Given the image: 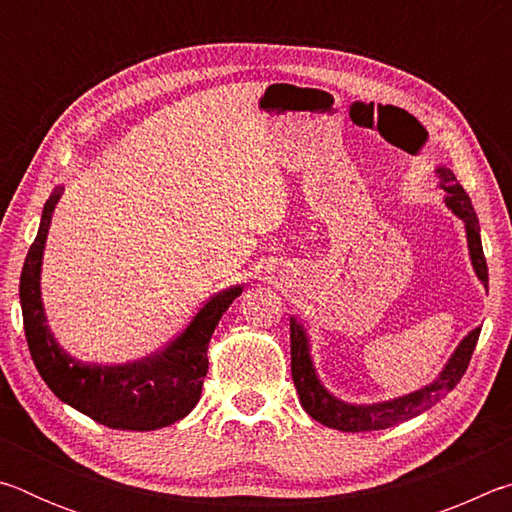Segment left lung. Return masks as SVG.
Returning <instances> with one entry per match:
<instances>
[{"label":"left lung","mask_w":512,"mask_h":512,"mask_svg":"<svg viewBox=\"0 0 512 512\" xmlns=\"http://www.w3.org/2000/svg\"><path fill=\"white\" fill-rule=\"evenodd\" d=\"M438 176L443 180V187L449 194L445 198L449 210L465 221L467 246H470L474 271L483 282V287L488 289V264H485L481 235H479L481 228H479V219H476L470 196L465 194V189L458 185L456 176L449 169L445 167L438 169ZM479 334H481V327H476L465 336L463 343L456 348L454 357L449 359L445 370L440 372V377L433 381V384L424 386L411 395L397 397V400H391V402H381L372 406H352L336 400V397L329 395L325 388L320 386L314 366H311V359H309L307 336L296 320L291 318V377H293V384H296V391L300 395L302 406H305V411L320 424H325V427H332L339 431H352V433L388 429L393 427V424L411 420L422 411L431 409L433 404L443 400V397L452 391V388L465 375L467 366H470V359L476 348V341H479Z\"/></svg>","instance_id":"8db88e82"}]
</instances>
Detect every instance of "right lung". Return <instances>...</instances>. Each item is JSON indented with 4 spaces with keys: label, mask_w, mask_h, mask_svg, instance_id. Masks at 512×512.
Wrapping results in <instances>:
<instances>
[{
    "label": "right lung",
    "mask_w": 512,
    "mask_h": 512,
    "mask_svg": "<svg viewBox=\"0 0 512 512\" xmlns=\"http://www.w3.org/2000/svg\"><path fill=\"white\" fill-rule=\"evenodd\" d=\"M60 192L49 196L42 210L38 237L29 248L20 275V302L31 359L40 377L58 400L106 424L110 429L153 431L169 427L201 400L207 375V343L223 311L232 305L241 287L216 293L198 309L180 336L151 359L128 366H85L58 348L45 325L40 302V264Z\"/></svg>",
    "instance_id": "add662e5"
}]
</instances>
